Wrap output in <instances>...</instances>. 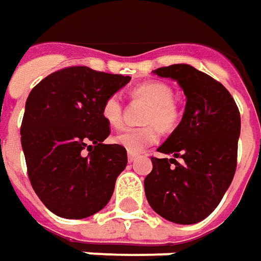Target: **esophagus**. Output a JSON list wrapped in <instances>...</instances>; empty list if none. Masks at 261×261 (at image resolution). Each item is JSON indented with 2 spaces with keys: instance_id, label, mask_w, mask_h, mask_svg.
Segmentation results:
<instances>
[{
  "instance_id": "34e87169",
  "label": "esophagus",
  "mask_w": 261,
  "mask_h": 261,
  "mask_svg": "<svg viewBox=\"0 0 261 261\" xmlns=\"http://www.w3.org/2000/svg\"><path fill=\"white\" fill-rule=\"evenodd\" d=\"M137 158H138L137 154H134V152H128V162H134Z\"/></svg>"
}]
</instances>
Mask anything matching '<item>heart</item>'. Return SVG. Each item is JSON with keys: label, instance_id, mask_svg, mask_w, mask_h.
I'll return each mask as SVG.
<instances>
[{"label": "heart", "instance_id": "1", "mask_svg": "<svg viewBox=\"0 0 261 261\" xmlns=\"http://www.w3.org/2000/svg\"><path fill=\"white\" fill-rule=\"evenodd\" d=\"M133 97L149 103L143 117L144 127L124 128L114 136V143L121 145L128 152L138 154L154 144L158 138V129L162 131L171 130L175 127L179 112L172 101L174 92L172 89L162 82H148L136 87L133 90ZM103 117L107 124L112 127H120L123 123V105L117 94L109 96L101 107Z\"/></svg>", "mask_w": 261, "mask_h": 261}]
</instances>
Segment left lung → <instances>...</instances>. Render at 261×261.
<instances>
[{
	"instance_id": "1",
	"label": "left lung",
	"mask_w": 261,
	"mask_h": 261,
	"mask_svg": "<svg viewBox=\"0 0 261 261\" xmlns=\"http://www.w3.org/2000/svg\"><path fill=\"white\" fill-rule=\"evenodd\" d=\"M152 73L175 80L187 105L181 123L158 147L172 156L151 158L145 196L164 219L194 225L215 211L232 184L240 114L226 87L191 65H171Z\"/></svg>"
}]
</instances>
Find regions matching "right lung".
<instances>
[{
	"label": "right lung",
	"mask_w": 261,
	"mask_h": 261,
	"mask_svg": "<svg viewBox=\"0 0 261 261\" xmlns=\"http://www.w3.org/2000/svg\"><path fill=\"white\" fill-rule=\"evenodd\" d=\"M130 80L73 66L49 74L29 93L21 144L31 185L55 215L83 219L109 203L127 151L103 144L110 124L101 107Z\"/></svg>",
	"instance_id": "obj_1"
}]
</instances>
